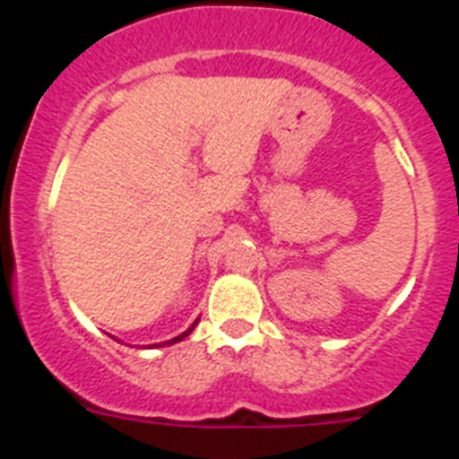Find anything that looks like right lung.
I'll use <instances>...</instances> for the list:
<instances>
[{"label": "right lung", "instance_id": "add662e5", "mask_svg": "<svg viewBox=\"0 0 459 459\" xmlns=\"http://www.w3.org/2000/svg\"><path fill=\"white\" fill-rule=\"evenodd\" d=\"M193 326H195V324H193ZM193 326H190V328H188V331H186V333H181V335H177V338H174V340H169V342H179V340H184V338H186V335H188V333H190V331H193Z\"/></svg>", "mask_w": 459, "mask_h": 459}]
</instances>
